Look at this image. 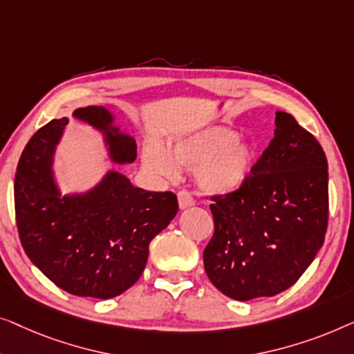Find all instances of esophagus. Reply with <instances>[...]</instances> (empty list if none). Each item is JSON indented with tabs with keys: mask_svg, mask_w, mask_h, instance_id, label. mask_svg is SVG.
<instances>
[{
	"mask_svg": "<svg viewBox=\"0 0 354 354\" xmlns=\"http://www.w3.org/2000/svg\"><path fill=\"white\" fill-rule=\"evenodd\" d=\"M178 203H179V208L184 210V208L192 207L194 203H196V201H194V197L187 191H179L178 192Z\"/></svg>",
	"mask_w": 354,
	"mask_h": 354,
	"instance_id": "obj_1",
	"label": "esophagus"
}]
</instances>
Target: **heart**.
<instances>
[{
  "label": "heart",
  "instance_id": "b5f03b06",
  "mask_svg": "<svg viewBox=\"0 0 354 354\" xmlns=\"http://www.w3.org/2000/svg\"><path fill=\"white\" fill-rule=\"evenodd\" d=\"M144 165L156 175L173 179L178 165L194 168V178L203 192L225 196L241 189L250 178L257 156L239 133L210 127L173 139L170 149L151 146L144 151Z\"/></svg>",
  "mask_w": 354,
  "mask_h": 354
}]
</instances>
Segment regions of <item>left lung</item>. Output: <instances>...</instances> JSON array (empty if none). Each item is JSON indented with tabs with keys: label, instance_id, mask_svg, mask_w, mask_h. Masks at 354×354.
Instances as JSON below:
<instances>
[{
	"label": "left lung",
	"instance_id": "1",
	"mask_svg": "<svg viewBox=\"0 0 354 354\" xmlns=\"http://www.w3.org/2000/svg\"><path fill=\"white\" fill-rule=\"evenodd\" d=\"M215 232L203 250L208 279L239 301L274 297L295 283L324 243L327 158L287 112L241 189L213 196Z\"/></svg>",
	"mask_w": 354,
	"mask_h": 354
}]
</instances>
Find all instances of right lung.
<instances>
[{"label": "right lung", "mask_w": 354, "mask_h": 354, "mask_svg": "<svg viewBox=\"0 0 354 354\" xmlns=\"http://www.w3.org/2000/svg\"><path fill=\"white\" fill-rule=\"evenodd\" d=\"M73 117L102 133L113 163L136 160V141L113 125L109 109L80 107ZM67 123L51 120L24 149L14 181L19 237L33 265L62 290L107 300L141 277L149 243L175 218L178 198L134 187L113 170L89 191L62 196L53 163Z\"/></svg>", "instance_id": "1"}]
</instances>
